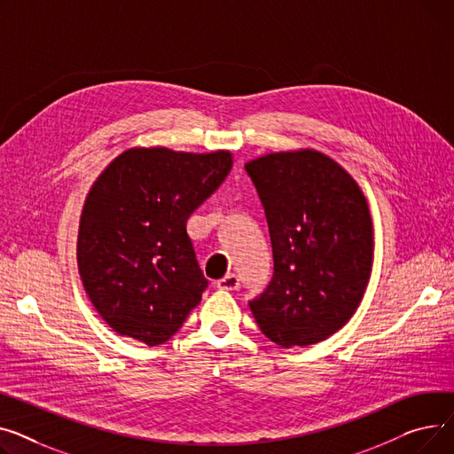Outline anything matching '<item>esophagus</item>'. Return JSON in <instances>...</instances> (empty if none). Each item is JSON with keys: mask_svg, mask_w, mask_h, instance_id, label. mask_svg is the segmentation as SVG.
Returning a JSON list of instances; mask_svg holds the SVG:
<instances>
[{"mask_svg": "<svg viewBox=\"0 0 454 454\" xmlns=\"http://www.w3.org/2000/svg\"><path fill=\"white\" fill-rule=\"evenodd\" d=\"M216 286H218L220 289L232 291V289H236V287L239 286V278H238L234 273H227L223 278H220V280L216 282Z\"/></svg>", "mask_w": 454, "mask_h": 454, "instance_id": "esophagus-1", "label": "esophagus"}]
</instances>
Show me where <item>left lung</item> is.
<instances>
[{
  "mask_svg": "<svg viewBox=\"0 0 454 454\" xmlns=\"http://www.w3.org/2000/svg\"><path fill=\"white\" fill-rule=\"evenodd\" d=\"M265 212L273 278L249 301L282 348L321 342L350 321L372 271V220L357 183L321 152H280L246 165Z\"/></svg>",
  "mask_w": 454,
  "mask_h": 454,
  "instance_id": "obj_1",
  "label": "left lung"
}]
</instances>
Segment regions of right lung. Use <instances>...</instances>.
Wrapping results in <instances>:
<instances>
[{
  "mask_svg": "<svg viewBox=\"0 0 454 454\" xmlns=\"http://www.w3.org/2000/svg\"><path fill=\"white\" fill-rule=\"evenodd\" d=\"M232 155L131 148L91 186L78 231V271L117 333L168 340L208 286L186 220L223 183Z\"/></svg>",
  "mask_w": 454,
  "mask_h": 454,
  "instance_id": "1",
  "label": "right lung"
}]
</instances>
